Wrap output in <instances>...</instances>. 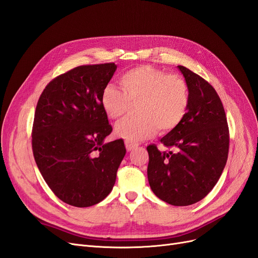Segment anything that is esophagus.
Segmentation results:
<instances>
[{"instance_id": "esophagus-1", "label": "esophagus", "mask_w": 258, "mask_h": 258, "mask_svg": "<svg viewBox=\"0 0 258 258\" xmlns=\"http://www.w3.org/2000/svg\"><path fill=\"white\" fill-rule=\"evenodd\" d=\"M138 145H139L138 143H132V142L126 141V148H127V151H128V152H130V151L134 150V148H135V147H137Z\"/></svg>"}]
</instances>
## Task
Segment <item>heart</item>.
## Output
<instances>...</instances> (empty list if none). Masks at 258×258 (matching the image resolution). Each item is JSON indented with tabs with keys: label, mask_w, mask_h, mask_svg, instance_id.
Listing matches in <instances>:
<instances>
[{
	"label": "heart",
	"mask_w": 258,
	"mask_h": 258,
	"mask_svg": "<svg viewBox=\"0 0 258 258\" xmlns=\"http://www.w3.org/2000/svg\"><path fill=\"white\" fill-rule=\"evenodd\" d=\"M122 90L108 84L101 103L106 115L119 119L132 106L140 114L116 124V135L127 141H140L157 129L168 132L182 122L189 106V88L182 76L168 74L152 66H140L120 77Z\"/></svg>",
	"instance_id": "b5f03b06"
}]
</instances>
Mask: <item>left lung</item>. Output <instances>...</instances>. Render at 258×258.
<instances>
[{
  "label": "left lung",
  "mask_w": 258,
  "mask_h": 258,
  "mask_svg": "<svg viewBox=\"0 0 258 258\" xmlns=\"http://www.w3.org/2000/svg\"><path fill=\"white\" fill-rule=\"evenodd\" d=\"M189 88V106L182 122L160 142L172 151L147 146V177L153 192L169 205L196 204L212 190L226 166L229 130L222 101L206 80L177 66Z\"/></svg>",
  "instance_id": "obj_1"
}]
</instances>
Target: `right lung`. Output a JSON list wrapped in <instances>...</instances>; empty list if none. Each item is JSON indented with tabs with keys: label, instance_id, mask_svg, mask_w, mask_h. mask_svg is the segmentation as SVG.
Wrapping results in <instances>:
<instances>
[{
	"label": "right lung",
	"instance_id": "1",
	"mask_svg": "<svg viewBox=\"0 0 258 258\" xmlns=\"http://www.w3.org/2000/svg\"><path fill=\"white\" fill-rule=\"evenodd\" d=\"M115 63L81 66L53 79L38 99L32 150L38 170L56 196L86 208L113 189L126 155L121 139L104 143L113 128L101 95Z\"/></svg>",
	"mask_w": 258,
	"mask_h": 258
}]
</instances>
